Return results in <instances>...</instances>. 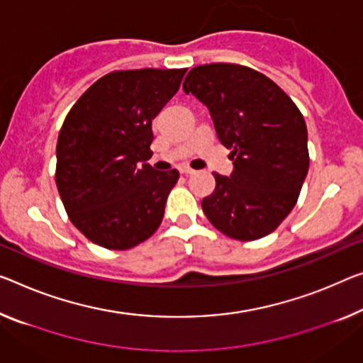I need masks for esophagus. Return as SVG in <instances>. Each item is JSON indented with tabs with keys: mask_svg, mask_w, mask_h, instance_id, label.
<instances>
[{
	"mask_svg": "<svg viewBox=\"0 0 363 363\" xmlns=\"http://www.w3.org/2000/svg\"><path fill=\"white\" fill-rule=\"evenodd\" d=\"M180 172H182L183 175H191V174H194V170H193L189 165H182V167H180Z\"/></svg>",
	"mask_w": 363,
	"mask_h": 363,
	"instance_id": "34e87169",
	"label": "esophagus"
}]
</instances>
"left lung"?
Returning a JSON list of instances; mask_svg holds the SVG:
<instances>
[{"label": "left lung", "instance_id": "8db88e82", "mask_svg": "<svg viewBox=\"0 0 363 363\" xmlns=\"http://www.w3.org/2000/svg\"><path fill=\"white\" fill-rule=\"evenodd\" d=\"M183 91L209 108L217 138L232 149V175L214 174L216 189L201 203L206 217L242 242L269 235L294 209L308 172L303 115L274 81L242 65L196 66Z\"/></svg>", "mask_w": 363, "mask_h": 363}]
</instances>
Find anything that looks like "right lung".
<instances>
[{
  "mask_svg": "<svg viewBox=\"0 0 363 363\" xmlns=\"http://www.w3.org/2000/svg\"><path fill=\"white\" fill-rule=\"evenodd\" d=\"M186 69H126L100 77L66 115L55 180L69 220L92 243L130 250L162 222L178 170L146 164L152 120Z\"/></svg>",
  "mask_w": 363,
  "mask_h": 363,
  "instance_id": "obj_1",
  "label": "right lung"
}]
</instances>
